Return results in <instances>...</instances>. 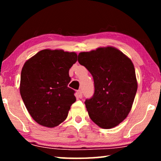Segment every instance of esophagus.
Segmentation results:
<instances>
[{
    "label": "esophagus",
    "mask_w": 161,
    "mask_h": 161,
    "mask_svg": "<svg viewBox=\"0 0 161 161\" xmlns=\"http://www.w3.org/2000/svg\"><path fill=\"white\" fill-rule=\"evenodd\" d=\"M77 97L79 98H80V99H81V97H82V92H81V90H78L77 92Z\"/></svg>",
    "instance_id": "1"
}]
</instances>
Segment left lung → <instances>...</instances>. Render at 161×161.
Segmentation results:
<instances>
[{
    "label": "left lung",
    "instance_id": "obj_1",
    "mask_svg": "<svg viewBox=\"0 0 161 161\" xmlns=\"http://www.w3.org/2000/svg\"><path fill=\"white\" fill-rule=\"evenodd\" d=\"M78 62L94 79V94L84 102L90 119L102 129L118 126L129 115L137 92L133 62L111 46L80 53Z\"/></svg>",
    "mask_w": 161,
    "mask_h": 161
}]
</instances>
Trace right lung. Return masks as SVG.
I'll use <instances>...</instances> for the list:
<instances>
[{"label":"right lung","instance_id":"right-lung-1","mask_svg":"<svg viewBox=\"0 0 161 161\" xmlns=\"http://www.w3.org/2000/svg\"><path fill=\"white\" fill-rule=\"evenodd\" d=\"M77 54L62 50H42L30 58L21 71L20 92L27 110L37 124L53 128L67 119L75 102L67 86L69 70Z\"/></svg>","mask_w":161,"mask_h":161}]
</instances>
